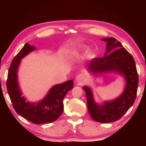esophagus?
<instances>
[{"mask_svg": "<svg viewBox=\"0 0 146 146\" xmlns=\"http://www.w3.org/2000/svg\"><path fill=\"white\" fill-rule=\"evenodd\" d=\"M86 80V75L84 74H79L76 78V81L79 84H82Z\"/></svg>", "mask_w": 146, "mask_h": 146, "instance_id": "1", "label": "esophagus"}]
</instances>
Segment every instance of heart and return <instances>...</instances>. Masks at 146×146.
I'll return each mask as SVG.
<instances>
[{
	"label": "heart",
	"instance_id": "b5f03b06",
	"mask_svg": "<svg viewBox=\"0 0 146 146\" xmlns=\"http://www.w3.org/2000/svg\"><path fill=\"white\" fill-rule=\"evenodd\" d=\"M86 49H87V46H86L80 45L74 50V53L77 54H81L83 52H84ZM86 56L88 58H93L94 56V53L92 51H88L87 52Z\"/></svg>",
	"mask_w": 146,
	"mask_h": 146
}]
</instances>
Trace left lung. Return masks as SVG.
Here are the masks:
<instances>
[{"instance_id":"8db88e82","label":"left lung","mask_w":146,"mask_h":146,"mask_svg":"<svg viewBox=\"0 0 146 146\" xmlns=\"http://www.w3.org/2000/svg\"><path fill=\"white\" fill-rule=\"evenodd\" d=\"M106 42V52L102 58H95L88 66L90 72L94 75L113 72L122 75L125 86L117 98L98 104L94 101L90 88L84 86L87 98V106L94 120L100 123H110L118 120L133 104L138 86V74L132 56L114 38H102ZM117 50H115V49Z\"/></svg>"}]
</instances>
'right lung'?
Wrapping results in <instances>:
<instances>
[{
    "label": "right lung",
    "instance_id": "obj_1",
    "mask_svg": "<svg viewBox=\"0 0 146 146\" xmlns=\"http://www.w3.org/2000/svg\"><path fill=\"white\" fill-rule=\"evenodd\" d=\"M36 48L26 43L14 58L9 67L7 88L13 108L18 114L36 124L51 123L56 120L64 110L63 100L68 92L73 88L74 82L70 80L52 87L47 95L40 102L32 103L23 96L18 82L17 72L21 59Z\"/></svg>",
    "mask_w": 146,
    "mask_h": 146
}]
</instances>
